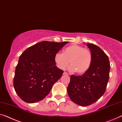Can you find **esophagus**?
Wrapping results in <instances>:
<instances>
[{"label": "esophagus", "mask_w": 122, "mask_h": 122, "mask_svg": "<svg viewBox=\"0 0 122 122\" xmlns=\"http://www.w3.org/2000/svg\"><path fill=\"white\" fill-rule=\"evenodd\" d=\"M63 75H68V74L66 72H63Z\"/></svg>", "instance_id": "1"}]
</instances>
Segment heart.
I'll list each match as a JSON object with an SVG mask.
<instances>
[{"label":"heart","mask_w":122,"mask_h":122,"mask_svg":"<svg viewBox=\"0 0 122 122\" xmlns=\"http://www.w3.org/2000/svg\"><path fill=\"white\" fill-rule=\"evenodd\" d=\"M56 66L65 70L70 62V70L79 74L86 73L90 68L92 62V55L89 50L78 45L73 44L66 47L61 52L56 53L54 57Z\"/></svg>","instance_id":"b5f03b06"}]
</instances>
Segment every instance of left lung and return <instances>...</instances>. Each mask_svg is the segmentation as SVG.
Here are the masks:
<instances>
[{
    "instance_id": "1",
    "label": "left lung",
    "mask_w": 122,
    "mask_h": 122,
    "mask_svg": "<svg viewBox=\"0 0 122 122\" xmlns=\"http://www.w3.org/2000/svg\"><path fill=\"white\" fill-rule=\"evenodd\" d=\"M92 55L90 68L81 76H71L67 92L76 104L87 106L97 101L107 85L110 70L108 57L97 45L87 43Z\"/></svg>"
}]
</instances>
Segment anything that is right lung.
I'll return each mask as SVG.
<instances>
[{"mask_svg":"<svg viewBox=\"0 0 122 122\" xmlns=\"http://www.w3.org/2000/svg\"><path fill=\"white\" fill-rule=\"evenodd\" d=\"M68 43L42 41L27 48L20 56L14 86L23 101L35 103L48 95L63 73L55 65L54 57Z\"/></svg>","mask_w":122,"mask_h":122,"instance_id":"obj_1","label":"right lung"}]
</instances>
